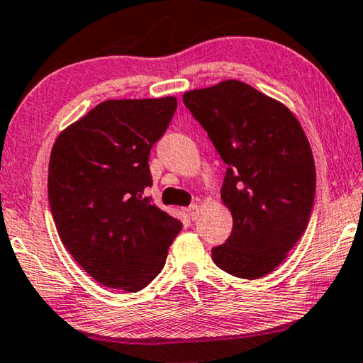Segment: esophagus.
<instances>
[{"mask_svg": "<svg viewBox=\"0 0 363 363\" xmlns=\"http://www.w3.org/2000/svg\"><path fill=\"white\" fill-rule=\"evenodd\" d=\"M187 214H189L191 219L199 218V206H197V204L189 206V208H187Z\"/></svg>", "mask_w": 363, "mask_h": 363, "instance_id": "1", "label": "esophagus"}]
</instances>
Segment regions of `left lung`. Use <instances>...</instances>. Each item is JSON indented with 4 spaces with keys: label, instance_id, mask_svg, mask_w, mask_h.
Here are the masks:
<instances>
[{
    "label": "left lung",
    "instance_id": "1",
    "mask_svg": "<svg viewBox=\"0 0 363 363\" xmlns=\"http://www.w3.org/2000/svg\"><path fill=\"white\" fill-rule=\"evenodd\" d=\"M182 102L226 164L221 199L233 231L213 247L223 272L245 279L272 273L308 226L315 160L296 117L238 80L186 91Z\"/></svg>",
    "mask_w": 363,
    "mask_h": 363
}]
</instances>
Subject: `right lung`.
I'll list each match as a JSON object with an SVG mask.
<instances>
[{
    "label": "right lung",
    "instance_id": "obj_1",
    "mask_svg": "<svg viewBox=\"0 0 363 363\" xmlns=\"http://www.w3.org/2000/svg\"><path fill=\"white\" fill-rule=\"evenodd\" d=\"M176 97L107 100L67 127L50 155L48 203L63 246L100 284L139 291L160 273L182 223L144 197L149 154Z\"/></svg>",
    "mask_w": 363,
    "mask_h": 363
}]
</instances>
